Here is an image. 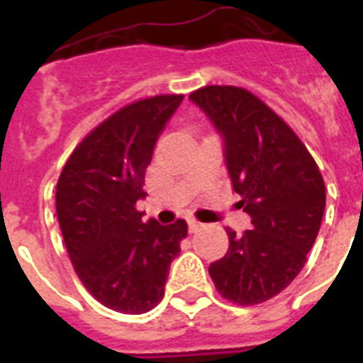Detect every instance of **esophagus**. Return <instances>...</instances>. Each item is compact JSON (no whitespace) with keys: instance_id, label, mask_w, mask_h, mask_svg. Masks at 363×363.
<instances>
[{"instance_id":"34e87169","label":"esophagus","mask_w":363,"mask_h":363,"mask_svg":"<svg viewBox=\"0 0 363 363\" xmlns=\"http://www.w3.org/2000/svg\"><path fill=\"white\" fill-rule=\"evenodd\" d=\"M187 229L189 233H198L201 229V223L196 220H187Z\"/></svg>"}]
</instances>
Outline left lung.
Listing matches in <instances>:
<instances>
[{
    "label": "left lung",
    "instance_id": "1",
    "mask_svg": "<svg viewBox=\"0 0 363 363\" xmlns=\"http://www.w3.org/2000/svg\"><path fill=\"white\" fill-rule=\"evenodd\" d=\"M218 130L240 209L252 230L227 229L229 251L209 274L238 306L277 296L306 264L325 209L318 165L291 127L240 86L209 85L189 96Z\"/></svg>",
    "mask_w": 363,
    "mask_h": 363
}]
</instances>
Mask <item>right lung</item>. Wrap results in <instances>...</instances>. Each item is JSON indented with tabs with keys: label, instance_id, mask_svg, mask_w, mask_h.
Listing matches in <instances>:
<instances>
[{
	"label": "right lung",
	"instance_id": "add662e5",
	"mask_svg": "<svg viewBox=\"0 0 363 363\" xmlns=\"http://www.w3.org/2000/svg\"><path fill=\"white\" fill-rule=\"evenodd\" d=\"M182 94L130 104L70 154L56 187V213L74 271L105 307L142 314L163 296L187 223H143L145 171Z\"/></svg>",
	"mask_w": 363,
	"mask_h": 363
}]
</instances>
